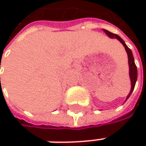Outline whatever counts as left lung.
I'll return each instance as SVG.
<instances>
[{
    "label": "left lung",
    "instance_id": "1",
    "mask_svg": "<svg viewBox=\"0 0 146 146\" xmlns=\"http://www.w3.org/2000/svg\"><path fill=\"white\" fill-rule=\"evenodd\" d=\"M105 33L110 38H116L117 40H119L123 45L124 46V48L126 49L127 53V56H128V64H129V76H130V79H131V84H132V88H131V91L128 94V96L127 97V99L130 97V95L132 94V91L135 88V84H136V81L137 80V66L135 64V62H134V58H133V55H132V51L131 49L127 46V44L124 43V41L121 39L120 37L118 35L114 34L110 31H107V30H104Z\"/></svg>",
    "mask_w": 146,
    "mask_h": 146
}]
</instances>
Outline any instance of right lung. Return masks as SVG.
Segmentation results:
<instances>
[{
    "label": "right lung",
    "mask_w": 146,
    "mask_h": 146,
    "mask_svg": "<svg viewBox=\"0 0 146 146\" xmlns=\"http://www.w3.org/2000/svg\"><path fill=\"white\" fill-rule=\"evenodd\" d=\"M0 80H1V79H0Z\"/></svg>",
    "instance_id": "1"
}]
</instances>
